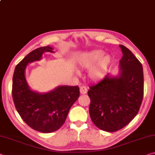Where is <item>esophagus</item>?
I'll list each match as a JSON object with an SVG mask.
<instances>
[{
	"label": "esophagus",
	"instance_id": "obj_1",
	"mask_svg": "<svg viewBox=\"0 0 155 155\" xmlns=\"http://www.w3.org/2000/svg\"><path fill=\"white\" fill-rule=\"evenodd\" d=\"M87 92V89L85 86H81L80 87V93L81 94H85Z\"/></svg>",
	"mask_w": 155,
	"mask_h": 155
}]
</instances>
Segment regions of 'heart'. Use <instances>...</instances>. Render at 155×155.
<instances>
[{
	"mask_svg": "<svg viewBox=\"0 0 155 155\" xmlns=\"http://www.w3.org/2000/svg\"><path fill=\"white\" fill-rule=\"evenodd\" d=\"M101 50H93L86 52L78 59V64L84 69H90L88 77L91 81L98 82L105 77L109 65L111 57L108 54L103 55Z\"/></svg>",
	"mask_w": 155,
	"mask_h": 155,
	"instance_id": "heart-1",
	"label": "heart"
}]
</instances>
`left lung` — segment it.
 I'll list each match as a JSON object with an SVG mask.
<instances>
[{
    "label": "left lung",
    "instance_id": "1",
    "mask_svg": "<svg viewBox=\"0 0 155 155\" xmlns=\"http://www.w3.org/2000/svg\"><path fill=\"white\" fill-rule=\"evenodd\" d=\"M122 52L120 72L107 74L91 86L90 115L94 124L107 132H115L127 125L140 110L143 96V68L129 49L119 45Z\"/></svg>",
    "mask_w": 155,
    "mask_h": 155
}]
</instances>
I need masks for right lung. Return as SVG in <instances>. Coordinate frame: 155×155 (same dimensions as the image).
Segmentation results:
<instances>
[{
    "label": "right lung",
    "mask_w": 155,
    "mask_h": 155,
    "mask_svg": "<svg viewBox=\"0 0 155 155\" xmlns=\"http://www.w3.org/2000/svg\"><path fill=\"white\" fill-rule=\"evenodd\" d=\"M50 46L40 47L28 53L15 68L12 96L17 111L27 125L44 133L62 127L68 112L80 96L78 86L61 85L46 93L31 90L25 77L28 64L40 61L45 52H54Z\"/></svg>",
    "instance_id": "obj_1"
}]
</instances>
